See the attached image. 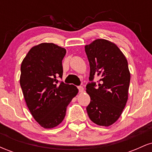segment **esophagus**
<instances>
[{"label": "esophagus", "mask_w": 152, "mask_h": 152, "mask_svg": "<svg viewBox=\"0 0 152 152\" xmlns=\"http://www.w3.org/2000/svg\"><path fill=\"white\" fill-rule=\"evenodd\" d=\"M78 91H79L80 93H82V92H83V91H84V88H83V86H78Z\"/></svg>", "instance_id": "esophagus-1"}]
</instances>
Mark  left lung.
Masks as SVG:
<instances>
[{
    "instance_id": "obj_1",
    "label": "left lung",
    "mask_w": 152,
    "mask_h": 152,
    "mask_svg": "<svg viewBox=\"0 0 152 152\" xmlns=\"http://www.w3.org/2000/svg\"><path fill=\"white\" fill-rule=\"evenodd\" d=\"M90 65L86 85L91 102L86 107L88 117L96 124L109 126L120 117L128 100L131 75L126 58L118 47L106 39H96L85 46Z\"/></svg>"
}]
</instances>
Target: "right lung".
I'll return each instance as SVG.
<instances>
[{"mask_svg": "<svg viewBox=\"0 0 152 152\" xmlns=\"http://www.w3.org/2000/svg\"><path fill=\"white\" fill-rule=\"evenodd\" d=\"M66 50L52 43L31 48L20 66V84L26 105L34 119L44 129L63 121L66 108L78 90L74 85L58 83Z\"/></svg>", "mask_w": 152, "mask_h": 152, "instance_id": "obj_1", "label": "right lung"}]
</instances>
